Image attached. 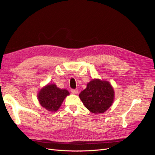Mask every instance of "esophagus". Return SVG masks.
Returning <instances> with one entry per match:
<instances>
[{"label":"esophagus","instance_id":"1","mask_svg":"<svg viewBox=\"0 0 155 155\" xmlns=\"http://www.w3.org/2000/svg\"><path fill=\"white\" fill-rule=\"evenodd\" d=\"M71 92L73 94H77L78 93V90H77V89H72Z\"/></svg>","mask_w":155,"mask_h":155}]
</instances>
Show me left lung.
Wrapping results in <instances>:
<instances>
[{"mask_svg": "<svg viewBox=\"0 0 155 155\" xmlns=\"http://www.w3.org/2000/svg\"><path fill=\"white\" fill-rule=\"evenodd\" d=\"M79 96L88 110L99 114L105 112L111 106L114 91L109 81L94 79L87 84V88Z\"/></svg>", "mask_w": 155, "mask_h": 155, "instance_id": "obj_1", "label": "left lung"}]
</instances>
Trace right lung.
<instances>
[{"label": "right lung", "mask_w": 155, "mask_h": 155, "mask_svg": "<svg viewBox=\"0 0 155 155\" xmlns=\"http://www.w3.org/2000/svg\"><path fill=\"white\" fill-rule=\"evenodd\" d=\"M69 94L67 90L61 89L55 84H48L41 89L37 97L42 107L49 111L56 112Z\"/></svg>", "instance_id": "1"}]
</instances>
